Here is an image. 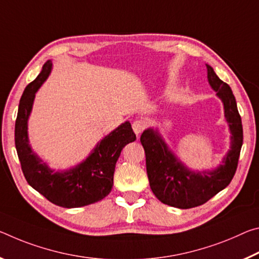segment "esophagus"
Masks as SVG:
<instances>
[{"label":"esophagus","instance_id":"34e87169","mask_svg":"<svg viewBox=\"0 0 259 259\" xmlns=\"http://www.w3.org/2000/svg\"><path fill=\"white\" fill-rule=\"evenodd\" d=\"M132 127H133L134 133L139 135V134H141L143 131H145V128L147 127V122H146V120H143V119H137L133 122Z\"/></svg>","mask_w":259,"mask_h":259}]
</instances>
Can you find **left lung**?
Returning <instances> with one entry per match:
<instances>
[{"mask_svg": "<svg viewBox=\"0 0 259 259\" xmlns=\"http://www.w3.org/2000/svg\"><path fill=\"white\" fill-rule=\"evenodd\" d=\"M206 69L207 81L224 103L232 134L231 149L224 157L223 164L212 171H192L168 149L157 130L148 128L140 138L146 152L147 175L152 193L164 204L179 209L204 204L230 185L243 143L242 121L231 87L218 78L210 65L206 64Z\"/></svg>", "mask_w": 259, "mask_h": 259, "instance_id": "1", "label": "left lung"}]
</instances>
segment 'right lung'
Here are the masks:
<instances>
[{"label": "right lung", "instance_id": "1", "mask_svg": "<svg viewBox=\"0 0 259 259\" xmlns=\"http://www.w3.org/2000/svg\"><path fill=\"white\" fill-rule=\"evenodd\" d=\"M47 61L36 79L27 84L19 102L15 125V145L24 177L28 185L54 204L80 207L103 200L111 192L114 167L127 143L135 141L130 121L118 126L97 143L88 157L66 171L55 172L33 152L28 142L27 121L35 93L52 72Z\"/></svg>", "mask_w": 259, "mask_h": 259}]
</instances>
